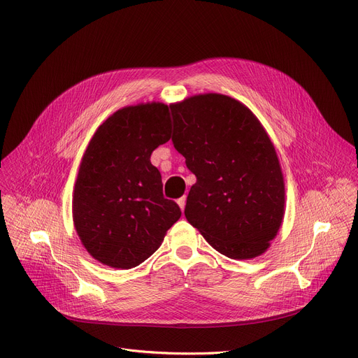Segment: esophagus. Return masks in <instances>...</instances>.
I'll return each mask as SVG.
<instances>
[{
  "label": "esophagus",
  "instance_id": "34e87169",
  "mask_svg": "<svg viewBox=\"0 0 358 358\" xmlns=\"http://www.w3.org/2000/svg\"><path fill=\"white\" fill-rule=\"evenodd\" d=\"M185 201H187V197L185 196H182L181 199H178V206H180V209H181V212H184V209H185Z\"/></svg>",
  "mask_w": 358,
  "mask_h": 358
}]
</instances>
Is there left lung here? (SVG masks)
<instances>
[{"label": "left lung", "mask_w": 358, "mask_h": 358, "mask_svg": "<svg viewBox=\"0 0 358 358\" xmlns=\"http://www.w3.org/2000/svg\"><path fill=\"white\" fill-rule=\"evenodd\" d=\"M173 143L196 176L184 215L220 254H264L285 216V178L266 129L241 101L209 92L169 106Z\"/></svg>", "instance_id": "left-lung-1"}]
</instances>
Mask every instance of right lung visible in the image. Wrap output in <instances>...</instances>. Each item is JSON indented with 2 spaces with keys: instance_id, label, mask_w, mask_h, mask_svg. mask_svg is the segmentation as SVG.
<instances>
[{
  "instance_id": "1",
  "label": "right lung",
  "mask_w": 358,
  "mask_h": 358,
  "mask_svg": "<svg viewBox=\"0 0 358 358\" xmlns=\"http://www.w3.org/2000/svg\"><path fill=\"white\" fill-rule=\"evenodd\" d=\"M171 138L164 103L127 106L106 119L91 138L72 196V219L88 254L129 270L152 255L181 210L164 199L150 154Z\"/></svg>"
}]
</instances>
